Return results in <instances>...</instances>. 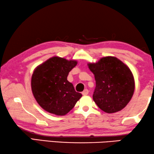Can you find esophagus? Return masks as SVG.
<instances>
[{
  "mask_svg": "<svg viewBox=\"0 0 154 154\" xmlns=\"http://www.w3.org/2000/svg\"><path fill=\"white\" fill-rule=\"evenodd\" d=\"M88 89H85L83 92H82V95H83V96H86V95H88Z\"/></svg>",
  "mask_w": 154,
  "mask_h": 154,
  "instance_id": "1",
  "label": "esophagus"
}]
</instances>
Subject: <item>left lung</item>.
Instances as JSON below:
<instances>
[{
    "instance_id": "left-lung-1",
    "label": "left lung",
    "mask_w": 154,
    "mask_h": 154,
    "mask_svg": "<svg viewBox=\"0 0 154 154\" xmlns=\"http://www.w3.org/2000/svg\"><path fill=\"white\" fill-rule=\"evenodd\" d=\"M88 66L96 79L93 99L96 105L106 113L121 111L131 100L135 90L130 68L114 56L103 57Z\"/></svg>"
}]
</instances>
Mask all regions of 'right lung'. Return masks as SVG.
<instances>
[{
	"mask_svg": "<svg viewBox=\"0 0 154 154\" xmlns=\"http://www.w3.org/2000/svg\"><path fill=\"white\" fill-rule=\"evenodd\" d=\"M77 64L75 60L54 56L35 69L31 78L32 92L45 111L58 116L66 115L82 96L67 79Z\"/></svg>",
	"mask_w": 154,
	"mask_h": 154,
	"instance_id": "right-lung-1",
	"label": "right lung"
}]
</instances>
